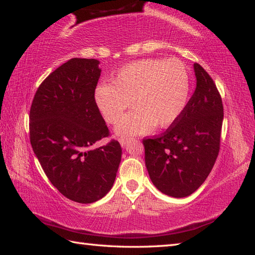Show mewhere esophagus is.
<instances>
[{"label": "esophagus", "instance_id": "esophagus-1", "mask_svg": "<svg viewBox=\"0 0 255 255\" xmlns=\"http://www.w3.org/2000/svg\"><path fill=\"white\" fill-rule=\"evenodd\" d=\"M119 143H120V145L123 146V147H127L128 138H126V137H120V138H119Z\"/></svg>", "mask_w": 255, "mask_h": 255}]
</instances>
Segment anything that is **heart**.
<instances>
[{"mask_svg":"<svg viewBox=\"0 0 255 255\" xmlns=\"http://www.w3.org/2000/svg\"><path fill=\"white\" fill-rule=\"evenodd\" d=\"M111 83L97 86L94 101L109 124L117 123L131 101L135 109L124 116L116 127L120 135H141L154 126L169 127L188 103L189 74L176 58L135 60L116 72Z\"/></svg>","mask_w":255,"mask_h":255,"instance_id":"obj_1","label":"heart"}]
</instances>
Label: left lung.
Here are the masks:
<instances>
[{"instance_id": "8db88e82", "label": "left lung", "mask_w": 255, "mask_h": 255, "mask_svg": "<svg viewBox=\"0 0 255 255\" xmlns=\"http://www.w3.org/2000/svg\"><path fill=\"white\" fill-rule=\"evenodd\" d=\"M196 90L182 115L161 136L144 139L145 165L164 195L188 197L205 182L217 158L224 118L222 98L199 64Z\"/></svg>"}]
</instances>
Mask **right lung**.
I'll return each mask as SVG.
<instances>
[{"label":"right lung","mask_w":255,"mask_h":255,"mask_svg":"<svg viewBox=\"0 0 255 255\" xmlns=\"http://www.w3.org/2000/svg\"><path fill=\"white\" fill-rule=\"evenodd\" d=\"M98 59L72 58L49 74L34 94L29 116L30 143L51 184L68 199L91 204L105 197L117 175V140L94 101L101 68Z\"/></svg>","instance_id":"right-lung-1"}]
</instances>
